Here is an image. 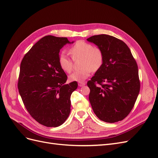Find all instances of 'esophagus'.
Instances as JSON below:
<instances>
[{
  "label": "esophagus",
  "instance_id": "obj_1",
  "mask_svg": "<svg viewBox=\"0 0 158 158\" xmlns=\"http://www.w3.org/2000/svg\"><path fill=\"white\" fill-rule=\"evenodd\" d=\"M85 85V82H78V85L80 87H82Z\"/></svg>",
  "mask_w": 158,
  "mask_h": 158
}]
</instances>
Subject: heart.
I'll return each instance as SVG.
<instances>
[{
  "mask_svg": "<svg viewBox=\"0 0 158 158\" xmlns=\"http://www.w3.org/2000/svg\"><path fill=\"white\" fill-rule=\"evenodd\" d=\"M70 53L73 59L82 57V68L75 70L70 76V80L76 82H82L90 75L92 71H97L101 67L103 55L102 51L95 48L92 44L84 41H78L70 48ZM58 63L62 70L70 73L73 70V62L65 52H61L58 57Z\"/></svg>",
  "mask_w": 158,
  "mask_h": 158,
  "instance_id": "1",
  "label": "heart"
}]
</instances>
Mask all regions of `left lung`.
I'll return each mask as SVG.
<instances>
[{
  "mask_svg": "<svg viewBox=\"0 0 158 158\" xmlns=\"http://www.w3.org/2000/svg\"><path fill=\"white\" fill-rule=\"evenodd\" d=\"M87 41L97 45L103 55L102 66L87 83L93 111L104 122L122 121L131 111L140 92L136 62L125 43L113 36L94 35Z\"/></svg>",
  "mask_w": 158,
  "mask_h": 158,
  "instance_id": "1",
  "label": "left lung"
}]
</instances>
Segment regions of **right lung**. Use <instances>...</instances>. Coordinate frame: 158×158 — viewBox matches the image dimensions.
<instances>
[{
	"label": "right lung",
	"mask_w": 158,
	"mask_h": 158,
	"mask_svg": "<svg viewBox=\"0 0 158 158\" xmlns=\"http://www.w3.org/2000/svg\"><path fill=\"white\" fill-rule=\"evenodd\" d=\"M74 42L66 37L45 36L21 62L19 93L30 115L47 127L63 125L69 116L70 95L78 84H65L67 76L59 66L58 57L66 44Z\"/></svg>",
	"instance_id": "1"
}]
</instances>
